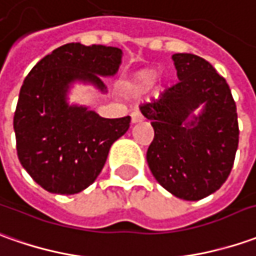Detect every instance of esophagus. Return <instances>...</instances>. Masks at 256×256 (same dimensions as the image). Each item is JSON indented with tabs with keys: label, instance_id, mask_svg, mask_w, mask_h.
I'll return each mask as SVG.
<instances>
[{
	"label": "esophagus",
	"instance_id": "34e87169",
	"mask_svg": "<svg viewBox=\"0 0 256 256\" xmlns=\"http://www.w3.org/2000/svg\"><path fill=\"white\" fill-rule=\"evenodd\" d=\"M142 114L138 112V110H134L133 114H132V123H138V122H142Z\"/></svg>",
	"mask_w": 256,
	"mask_h": 256
}]
</instances>
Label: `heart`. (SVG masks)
Returning a JSON list of instances; mask_svg holds the SVG:
<instances>
[{
    "label": "heart",
    "instance_id": "heart-1",
    "mask_svg": "<svg viewBox=\"0 0 256 256\" xmlns=\"http://www.w3.org/2000/svg\"><path fill=\"white\" fill-rule=\"evenodd\" d=\"M157 71L152 68H142L134 71L122 84V92L126 96H138L150 90L157 80Z\"/></svg>",
    "mask_w": 256,
    "mask_h": 256
}]
</instances>
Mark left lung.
<instances>
[{
  "mask_svg": "<svg viewBox=\"0 0 256 256\" xmlns=\"http://www.w3.org/2000/svg\"><path fill=\"white\" fill-rule=\"evenodd\" d=\"M172 60L178 84L140 106L154 128L147 162L170 194L199 200L230 175L240 134L237 106L227 81L204 58L176 53ZM196 108L201 109L198 115Z\"/></svg>",
  "mask_w": 256,
  "mask_h": 256,
  "instance_id": "8db88e82",
  "label": "left lung"
}]
</instances>
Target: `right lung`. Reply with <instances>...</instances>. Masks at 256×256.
<instances>
[{
	"label": "right lung",
	"mask_w": 256,
	"mask_h": 256,
	"mask_svg": "<svg viewBox=\"0 0 256 256\" xmlns=\"http://www.w3.org/2000/svg\"><path fill=\"white\" fill-rule=\"evenodd\" d=\"M122 56L119 48L67 43L25 78L14 116L16 151L26 172L48 192L74 194L92 185L112 144L130 128V116L106 119L68 102L77 82L106 94L102 78L118 72Z\"/></svg>",
	"instance_id": "add662e5"
}]
</instances>
